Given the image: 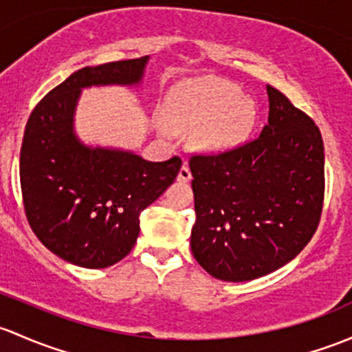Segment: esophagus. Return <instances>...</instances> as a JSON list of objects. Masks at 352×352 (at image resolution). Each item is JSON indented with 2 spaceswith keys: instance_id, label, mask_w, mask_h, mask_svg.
Wrapping results in <instances>:
<instances>
[{
  "instance_id": "esophagus-1",
  "label": "esophagus",
  "mask_w": 352,
  "mask_h": 352,
  "mask_svg": "<svg viewBox=\"0 0 352 352\" xmlns=\"http://www.w3.org/2000/svg\"><path fill=\"white\" fill-rule=\"evenodd\" d=\"M190 179H192L190 168H188L187 164H184L182 168H180V172H179V182H188Z\"/></svg>"
}]
</instances>
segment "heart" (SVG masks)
I'll return each mask as SVG.
<instances>
[{
	"mask_svg": "<svg viewBox=\"0 0 352 352\" xmlns=\"http://www.w3.org/2000/svg\"><path fill=\"white\" fill-rule=\"evenodd\" d=\"M170 118L179 129H202L197 145L206 151H223L246 138L256 118L251 99L217 79L187 80L177 89Z\"/></svg>",
	"mask_w": 352,
	"mask_h": 352,
	"instance_id": "1",
	"label": "heart"
}]
</instances>
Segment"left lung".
Wrapping results in <instances>:
<instances>
[{"instance_id": "8db88e82", "label": "left lung", "mask_w": 352, "mask_h": 352, "mask_svg": "<svg viewBox=\"0 0 352 352\" xmlns=\"http://www.w3.org/2000/svg\"><path fill=\"white\" fill-rule=\"evenodd\" d=\"M268 124L251 142L192 155L195 224L190 248L214 278L248 282L282 268L312 239L324 204L319 128L266 86Z\"/></svg>"}]
</instances>
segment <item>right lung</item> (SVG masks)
<instances>
[{
    "label": "right lung",
    "mask_w": 352,
    "mask_h": 352,
    "mask_svg": "<svg viewBox=\"0 0 352 352\" xmlns=\"http://www.w3.org/2000/svg\"><path fill=\"white\" fill-rule=\"evenodd\" d=\"M148 57L84 67L32 111L20 151L30 228L54 254L82 268H108L133 250L140 214L172 186L179 157L148 162L133 151L92 148L74 133L80 91L140 84Z\"/></svg>",
    "instance_id": "right-lung-1"
}]
</instances>
